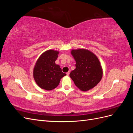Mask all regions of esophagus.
Here are the masks:
<instances>
[{
  "label": "esophagus",
  "mask_w": 133,
  "mask_h": 133,
  "mask_svg": "<svg viewBox=\"0 0 133 133\" xmlns=\"http://www.w3.org/2000/svg\"><path fill=\"white\" fill-rule=\"evenodd\" d=\"M69 74H70V71H68L66 73V75H69Z\"/></svg>",
  "instance_id": "obj_1"
}]
</instances>
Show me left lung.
Listing matches in <instances>:
<instances>
[{
  "label": "left lung",
  "instance_id": "left-lung-1",
  "mask_svg": "<svg viewBox=\"0 0 133 133\" xmlns=\"http://www.w3.org/2000/svg\"><path fill=\"white\" fill-rule=\"evenodd\" d=\"M71 54L75 60V69L70 73L75 85L83 91L95 87L101 80L103 69L97 57L90 51L78 49Z\"/></svg>",
  "mask_w": 133,
  "mask_h": 133
}]
</instances>
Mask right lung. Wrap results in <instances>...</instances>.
<instances>
[{"instance_id": "obj_1", "label": "right lung", "mask_w": 133, "mask_h": 133, "mask_svg": "<svg viewBox=\"0 0 133 133\" xmlns=\"http://www.w3.org/2000/svg\"><path fill=\"white\" fill-rule=\"evenodd\" d=\"M58 51L48 50L40 56L34 68L33 76L38 85L46 90H53L58 87L60 79L66 74L55 64Z\"/></svg>"}]
</instances>
